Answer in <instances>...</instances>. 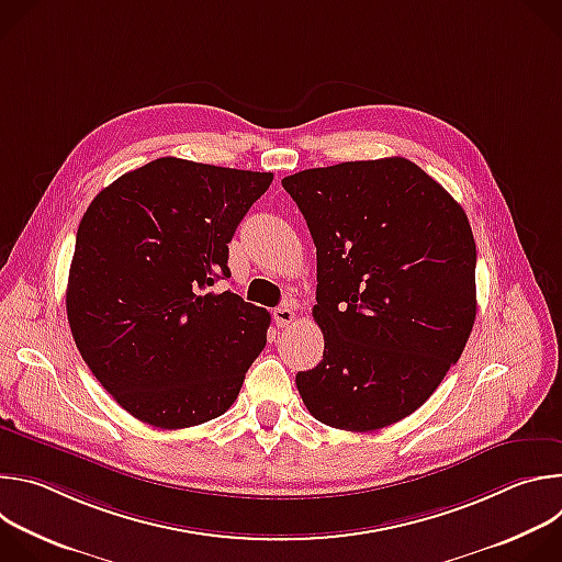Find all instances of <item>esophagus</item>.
<instances>
[{"label":"esophagus","instance_id":"obj_1","mask_svg":"<svg viewBox=\"0 0 562 562\" xmlns=\"http://www.w3.org/2000/svg\"><path fill=\"white\" fill-rule=\"evenodd\" d=\"M273 193H278V189H273ZM273 317H276V323H280V325H289L291 319L295 317V302L284 295L280 300V304L273 308Z\"/></svg>","mask_w":562,"mask_h":562}]
</instances>
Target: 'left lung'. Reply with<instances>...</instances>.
I'll list each match as a JSON object with an SVG mask.
<instances>
[{
    "instance_id": "obj_1",
    "label": "left lung",
    "mask_w": 562,
    "mask_h": 562,
    "mask_svg": "<svg viewBox=\"0 0 562 562\" xmlns=\"http://www.w3.org/2000/svg\"><path fill=\"white\" fill-rule=\"evenodd\" d=\"M271 173L159 157L106 187L75 237L66 313L85 362L133 418L222 416L267 345V308L231 278L228 243Z\"/></svg>"
}]
</instances>
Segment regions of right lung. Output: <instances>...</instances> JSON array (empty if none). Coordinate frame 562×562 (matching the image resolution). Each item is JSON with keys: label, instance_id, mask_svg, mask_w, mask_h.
Listing matches in <instances>:
<instances>
[{"label": "right lung", "instance_id": "add662e5", "mask_svg": "<svg viewBox=\"0 0 562 562\" xmlns=\"http://www.w3.org/2000/svg\"><path fill=\"white\" fill-rule=\"evenodd\" d=\"M317 256L325 353L295 375L311 416L345 431L407 418L458 362L475 319V243L462 206L409 159L282 180Z\"/></svg>", "mask_w": 562, "mask_h": 562}]
</instances>
